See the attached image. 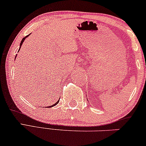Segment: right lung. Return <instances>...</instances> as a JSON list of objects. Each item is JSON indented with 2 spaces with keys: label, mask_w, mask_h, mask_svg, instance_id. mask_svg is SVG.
I'll list each match as a JSON object with an SVG mask.
<instances>
[{
  "label": "right lung",
  "mask_w": 146,
  "mask_h": 146,
  "mask_svg": "<svg viewBox=\"0 0 146 146\" xmlns=\"http://www.w3.org/2000/svg\"><path fill=\"white\" fill-rule=\"evenodd\" d=\"M29 35H30V34H29ZM29 35H27V36H26V37H23V39H22V40H21V43H20V48H19V50H20V48H21V45H23V42H24V41H25V39L26 38H27V37H29ZM19 51H18V52H19ZM16 56H17V55H16ZM59 101H60V100H58V101H57L56 103H55V104H54V105H53L49 106V107H54V106H55V105H57V104H58V103H59Z\"/></svg>",
  "instance_id": "1"
}]
</instances>
